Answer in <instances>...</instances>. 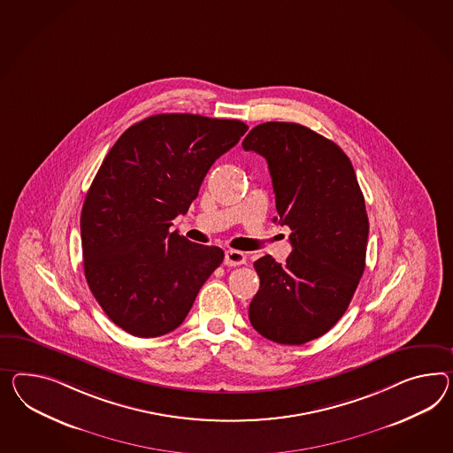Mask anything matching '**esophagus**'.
Segmentation results:
<instances>
[{
	"mask_svg": "<svg viewBox=\"0 0 453 453\" xmlns=\"http://www.w3.org/2000/svg\"><path fill=\"white\" fill-rule=\"evenodd\" d=\"M246 263V256L242 251H236V250H228L225 253V265L226 266H242Z\"/></svg>",
	"mask_w": 453,
	"mask_h": 453,
	"instance_id": "esophagus-1",
	"label": "esophagus"
}]
</instances>
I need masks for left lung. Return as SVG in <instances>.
<instances>
[{"label": "left lung", "instance_id": "8db88e82", "mask_svg": "<svg viewBox=\"0 0 453 453\" xmlns=\"http://www.w3.org/2000/svg\"><path fill=\"white\" fill-rule=\"evenodd\" d=\"M243 150L266 159L274 221L292 230L286 263L255 261L250 322L271 342L302 345L342 319L358 288L370 232L365 197L349 156L307 127L267 121L248 133Z\"/></svg>", "mask_w": 453, "mask_h": 453}]
</instances>
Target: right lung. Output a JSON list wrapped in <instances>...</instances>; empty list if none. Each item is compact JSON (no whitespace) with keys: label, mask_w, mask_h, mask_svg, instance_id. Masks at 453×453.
<instances>
[{"label":"right lung","mask_w":453,"mask_h":453,"mask_svg":"<svg viewBox=\"0 0 453 453\" xmlns=\"http://www.w3.org/2000/svg\"><path fill=\"white\" fill-rule=\"evenodd\" d=\"M248 127L238 119L163 113L129 127L110 150L81 207L83 271L110 320L140 338L173 332L220 266L219 246L169 232L211 164Z\"/></svg>","instance_id":"add662e5"}]
</instances>
